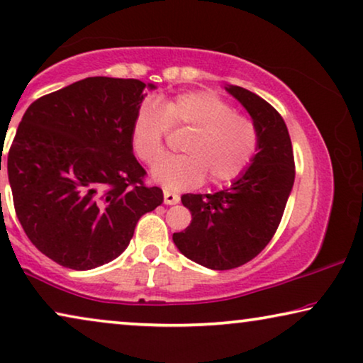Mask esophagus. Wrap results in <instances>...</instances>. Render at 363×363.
I'll use <instances>...</instances> for the list:
<instances>
[{
  "label": "esophagus",
  "mask_w": 363,
  "mask_h": 363,
  "mask_svg": "<svg viewBox=\"0 0 363 363\" xmlns=\"http://www.w3.org/2000/svg\"><path fill=\"white\" fill-rule=\"evenodd\" d=\"M163 201H165V205H177L180 201V195H177V193L170 190H165L163 191Z\"/></svg>",
  "instance_id": "esophagus-1"
}]
</instances>
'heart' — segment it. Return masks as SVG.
Masks as SVG:
<instances>
[{
	"label": "heart",
	"instance_id": "obj_1",
	"mask_svg": "<svg viewBox=\"0 0 363 363\" xmlns=\"http://www.w3.org/2000/svg\"><path fill=\"white\" fill-rule=\"evenodd\" d=\"M190 130L183 138V155L153 167L152 175L170 190L195 186L205 180L223 185L236 180L251 165L259 145L252 118L235 112L211 91H193L165 104L145 101L137 108L130 128L133 153L143 163H155L165 153L168 128Z\"/></svg>",
	"mask_w": 363,
	"mask_h": 363
}]
</instances>
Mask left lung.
<instances>
[{
    "label": "left lung",
    "mask_w": 363,
    "mask_h": 363,
    "mask_svg": "<svg viewBox=\"0 0 363 363\" xmlns=\"http://www.w3.org/2000/svg\"><path fill=\"white\" fill-rule=\"evenodd\" d=\"M225 89L256 123L257 153L226 190L183 195L191 223L185 231L173 233L183 256L216 271L240 267L264 250L279 226L296 177L291 137L281 113L247 89Z\"/></svg>",
    "instance_id": "obj_1"
}]
</instances>
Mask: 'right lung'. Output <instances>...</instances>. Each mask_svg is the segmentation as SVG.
Returning <instances> with one entry per match:
<instances>
[{"mask_svg": "<svg viewBox=\"0 0 363 363\" xmlns=\"http://www.w3.org/2000/svg\"><path fill=\"white\" fill-rule=\"evenodd\" d=\"M145 87L155 89L87 77L24 112L8 152L14 210L33 245L57 264L86 271L116 259L140 216L163 203L160 188L143 183L130 143Z\"/></svg>", "mask_w": 363, "mask_h": 363, "instance_id": "obj_1", "label": "right lung"}]
</instances>
